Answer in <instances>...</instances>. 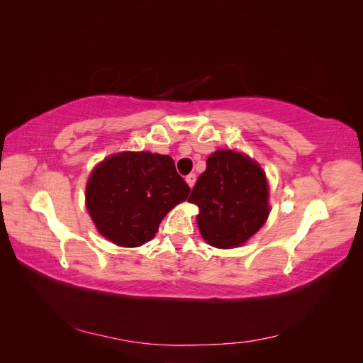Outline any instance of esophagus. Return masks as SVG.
<instances>
[{
	"mask_svg": "<svg viewBox=\"0 0 363 363\" xmlns=\"http://www.w3.org/2000/svg\"><path fill=\"white\" fill-rule=\"evenodd\" d=\"M195 182H196V175H195V174H189V175H186V183L189 184V188H194Z\"/></svg>",
	"mask_w": 363,
	"mask_h": 363,
	"instance_id": "1",
	"label": "esophagus"
}]
</instances>
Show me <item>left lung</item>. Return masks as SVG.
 <instances>
[{"instance_id":"1","label":"left lung","mask_w":363,"mask_h":363,"mask_svg":"<svg viewBox=\"0 0 363 363\" xmlns=\"http://www.w3.org/2000/svg\"><path fill=\"white\" fill-rule=\"evenodd\" d=\"M267 175L259 163L233 150L207 157L189 203L199 206L196 223L207 244L235 248L259 232L269 215Z\"/></svg>"}]
</instances>
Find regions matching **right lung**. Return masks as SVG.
I'll list each match as a JSON object with an SVG mask.
<instances>
[{
	"label": "right lung",
	"instance_id": "1",
	"mask_svg": "<svg viewBox=\"0 0 363 363\" xmlns=\"http://www.w3.org/2000/svg\"><path fill=\"white\" fill-rule=\"evenodd\" d=\"M189 192L172 157L124 151L96 164L86 184V207L106 239L131 248L155 238L164 215Z\"/></svg>",
	"mask_w": 363,
	"mask_h": 363
}]
</instances>
